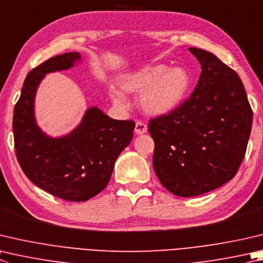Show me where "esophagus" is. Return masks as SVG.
I'll return each mask as SVG.
<instances>
[{
	"instance_id": "1",
	"label": "esophagus",
	"mask_w": 263,
	"mask_h": 263,
	"mask_svg": "<svg viewBox=\"0 0 263 263\" xmlns=\"http://www.w3.org/2000/svg\"><path fill=\"white\" fill-rule=\"evenodd\" d=\"M135 132L137 135H144V133L147 132V125L142 122H137L136 123V127H135Z\"/></svg>"
}]
</instances>
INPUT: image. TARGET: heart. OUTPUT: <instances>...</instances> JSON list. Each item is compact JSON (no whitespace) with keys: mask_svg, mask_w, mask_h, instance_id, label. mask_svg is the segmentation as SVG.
<instances>
[{"mask_svg":"<svg viewBox=\"0 0 263 263\" xmlns=\"http://www.w3.org/2000/svg\"><path fill=\"white\" fill-rule=\"evenodd\" d=\"M124 93L141 92L139 104L152 115H165L178 108L192 88V77L180 66L168 69L164 64H155L127 73L117 82ZM117 106H124V98L117 92L109 94Z\"/></svg>","mask_w":263,"mask_h":263,"instance_id":"b5f03b06","label":"heart"}]
</instances>
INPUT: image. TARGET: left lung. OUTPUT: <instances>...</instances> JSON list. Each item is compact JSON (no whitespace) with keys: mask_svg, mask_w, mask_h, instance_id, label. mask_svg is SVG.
Here are the masks:
<instances>
[{"mask_svg":"<svg viewBox=\"0 0 263 263\" xmlns=\"http://www.w3.org/2000/svg\"><path fill=\"white\" fill-rule=\"evenodd\" d=\"M201 64L193 93L168 115L153 118V166L178 197H195L235 177L250 139L253 112L236 71L212 52L189 48Z\"/></svg>","mask_w":263,"mask_h":263,"instance_id":"left-lung-1","label":"left lung"}]
</instances>
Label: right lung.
<instances>
[{
	"mask_svg": "<svg viewBox=\"0 0 263 263\" xmlns=\"http://www.w3.org/2000/svg\"><path fill=\"white\" fill-rule=\"evenodd\" d=\"M78 61L79 52H65L30 71L12 121L16 156L26 177L46 192L76 202L86 201L104 190L135 128V122L112 119L98 107H90L69 135L52 138L41 131L34 116L35 93L41 80L47 73L72 68Z\"/></svg>",
	"mask_w": 263,
	"mask_h": 263,
	"instance_id": "add662e5",
	"label": "right lung"
}]
</instances>
